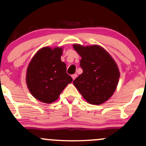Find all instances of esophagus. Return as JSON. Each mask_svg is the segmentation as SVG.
I'll return each mask as SVG.
<instances>
[{"label": "esophagus", "mask_w": 146, "mask_h": 146, "mask_svg": "<svg viewBox=\"0 0 146 146\" xmlns=\"http://www.w3.org/2000/svg\"><path fill=\"white\" fill-rule=\"evenodd\" d=\"M77 76H78L77 74L72 75V78H73V80H75V79H76V78H77Z\"/></svg>", "instance_id": "obj_1"}]
</instances>
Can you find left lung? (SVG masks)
Returning a JSON list of instances; mask_svg holds the SVG:
<instances>
[{
    "instance_id": "left-lung-1",
    "label": "left lung",
    "mask_w": 146,
    "mask_h": 146,
    "mask_svg": "<svg viewBox=\"0 0 146 146\" xmlns=\"http://www.w3.org/2000/svg\"><path fill=\"white\" fill-rule=\"evenodd\" d=\"M81 56L82 73L73 84L84 99L92 104H101L114 94L120 73L117 64L105 49L98 45L73 44Z\"/></svg>"
}]
</instances>
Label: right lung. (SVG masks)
<instances>
[{"label": "right lung", "mask_w": 146, "mask_h": 146, "mask_svg": "<svg viewBox=\"0 0 146 146\" xmlns=\"http://www.w3.org/2000/svg\"><path fill=\"white\" fill-rule=\"evenodd\" d=\"M63 48L46 46L36 53L28 65L26 82L34 98L46 104L54 102L73 81L61 60Z\"/></svg>", "instance_id": "add662e5"}]
</instances>
